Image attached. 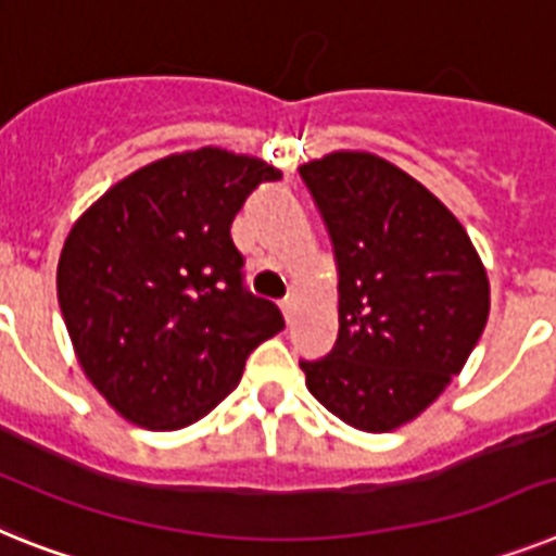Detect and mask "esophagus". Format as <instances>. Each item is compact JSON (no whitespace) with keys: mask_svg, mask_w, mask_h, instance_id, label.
<instances>
[{"mask_svg":"<svg viewBox=\"0 0 556 556\" xmlns=\"http://www.w3.org/2000/svg\"><path fill=\"white\" fill-rule=\"evenodd\" d=\"M279 311H282V316H286V321H291V314H293V300H282V302H279Z\"/></svg>","mask_w":556,"mask_h":556,"instance_id":"34e87169","label":"esophagus"}]
</instances>
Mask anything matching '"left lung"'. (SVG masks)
<instances>
[{
	"label": "left lung",
	"mask_w": 556,
	"mask_h": 556,
	"mask_svg": "<svg viewBox=\"0 0 556 556\" xmlns=\"http://www.w3.org/2000/svg\"><path fill=\"white\" fill-rule=\"evenodd\" d=\"M339 265V336L300 362L321 407L362 432H393L464 370L489 319V277L458 217L372 152L300 166Z\"/></svg>",
	"instance_id": "left-lung-1"
}]
</instances>
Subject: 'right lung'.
<instances>
[{
  "label": "right lung",
  "mask_w": 556,
  "mask_h": 556,
  "mask_svg": "<svg viewBox=\"0 0 556 556\" xmlns=\"http://www.w3.org/2000/svg\"><path fill=\"white\" fill-rule=\"evenodd\" d=\"M282 172L220 147L135 169L73 223L55 288L78 365L121 418L172 432L212 413L286 328L242 291L231 223Z\"/></svg>",
  "instance_id": "add662e5"
}]
</instances>
